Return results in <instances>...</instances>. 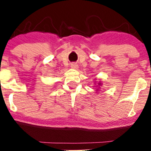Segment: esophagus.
Returning a JSON list of instances; mask_svg holds the SVG:
<instances>
[{
  "label": "esophagus",
  "mask_w": 151,
  "mask_h": 151,
  "mask_svg": "<svg viewBox=\"0 0 151 151\" xmlns=\"http://www.w3.org/2000/svg\"><path fill=\"white\" fill-rule=\"evenodd\" d=\"M71 67L73 69H77L78 68V65H76V64H72L71 65Z\"/></svg>",
  "instance_id": "esophagus-1"
}]
</instances>
